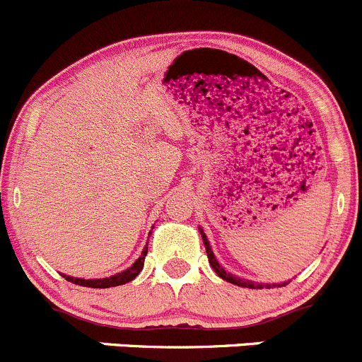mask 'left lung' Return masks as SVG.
<instances>
[{
    "label": "left lung",
    "mask_w": 362,
    "mask_h": 362,
    "mask_svg": "<svg viewBox=\"0 0 362 362\" xmlns=\"http://www.w3.org/2000/svg\"><path fill=\"white\" fill-rule=\"evenodd\" d=\"M200 235H202V240H204V245H206V251H207V258H209V263H211L212 270L216 272V274L219 275V277L223 279V281L230 282V284H235V286H240V288H249V289H272V288H281V286H286L288 282H279V284H264V282H255V281H249V279H242V277H237V275L230 274V272H226L225 268L219 264L218 259H216L214 252H212L211 249V244H209L206 233H204L202 228H199Z\"/></svg>",
    "instance_id": "8db88e82"
}]
</instances>
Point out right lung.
I'll return each instance as SVG.
<instances>
[{"label":"right lung","instance_id":"obj_1","mask_svg":"<svg viewBox=\"0 0 362 362\" xmlns=\"http://www.w3.org/2000/svg\"><path fill=\"white\" fill-rule=\"evenodd\" d=\"M148 255V244L144 245V249L141 251V256L136 259L132 264H130L129 268L124 272H120V274L117 275H111V277H104V279H80V277H71V275H64L62 274V277L66 279V281L69 282H74V284L78 286H83V288H94V289H104V288H115V286H122V284H127V282L134 281V279L139 275V272L143 270L144 267V258H146Z\"/></svg>","mask_w":362,"mask_h":362}]
</instances>
